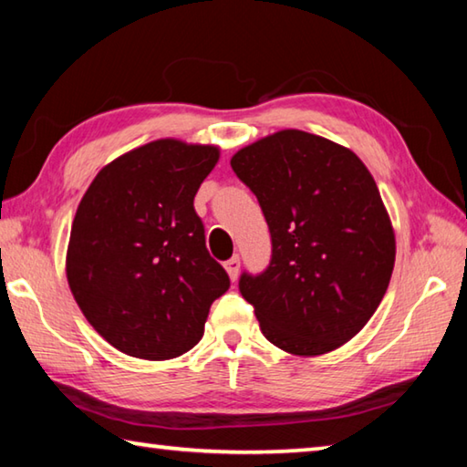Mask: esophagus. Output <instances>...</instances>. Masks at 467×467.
<instances>
[{
  "label": "esophagus",
  "instance_id": "1",
  "mask_svg": "<svg viewBox=\"0 0 467 467\" xmlns=\"http://www.w3.org/2000/svg\"><path fill=\"white\" fill-rule=\"evenodd\" d=\"M228 275H231V280H236V275H239V270H241V257L239 255H233L228 262L224 264Z\"/></svg>",
  "mask_w": 467,
  "mask_h": 467
}]
</instances>
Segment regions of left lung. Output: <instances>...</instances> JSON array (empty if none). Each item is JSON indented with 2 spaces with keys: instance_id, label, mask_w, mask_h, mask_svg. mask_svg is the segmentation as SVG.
I'll return each instance as SVG.
<instances>
[{
  "instance_id": "left-lung-1",
  "label": "left lung",
  "mask_w": 467,
  "mask_h": 467,
  "mask_svg": "<svg viewBox=\"0 0 467 467\" xmlns=\"http://www.w3.org/2000/svg\"><path fill=\"white\" fill-rule=\"evenodd\" d=\"M231 167L270 228V264L239 278L264 336L300 357L342 346L373 317L393 272L375 179L348 148L298 130L239 150Z\"/></svg>"
}]
</instances>
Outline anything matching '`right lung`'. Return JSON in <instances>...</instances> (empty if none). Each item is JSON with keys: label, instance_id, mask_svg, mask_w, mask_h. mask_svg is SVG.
Here are the masks:
<instances>
[{"label": "right lung", "instance_id": "right-lung-1", "mask_svg": "<svg viewBox=\"0 0 467 467\" xmlns=\"http://www.w3.org/2000/svg\"><path fill=\"white\" fill-rule=\"evenodd\" d=\"M218 148L156 140L107 164L78 205L67 282L84 317L130 357L192 350L231 278L205 247L193 197Z\"/></svg>", "mask_w": 467, "mask_h": 467}]
</instances>
